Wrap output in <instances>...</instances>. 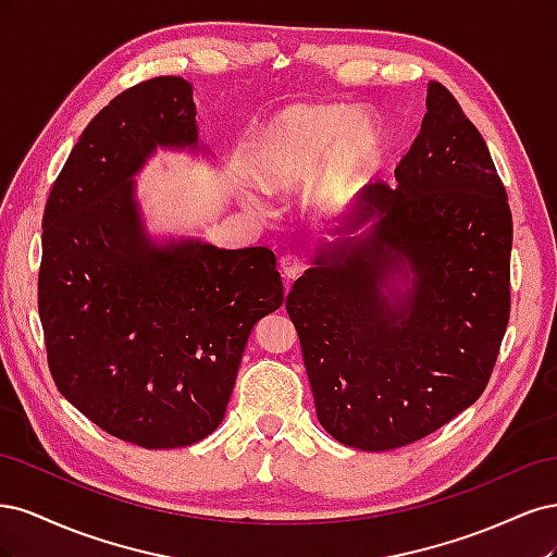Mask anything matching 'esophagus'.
Listing matches in <instances>:
<instances>
[{"mask_svg": "<svg viewBox=\"0 0 557 557\" xmlns=\"http://www.w3.org/2000/svg\"><path fill=\"white\" fill-rule=\"evenodd\" d=\"M305 269H307V262L299 256H295V252H288V256L281 258V272L285 278H297L305 274Z\"/></svg>", "mask_w": 557, "mask_h": 557, "instance_id": "34e87169", "label": "esophagus"}]
</instances>
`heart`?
I'll return each instance as SVG.
<instances>
[{
  "label": "heart",
  "instance_id": "obj_1",
  "mask_svg": "<svg viewBox=\"0 0 557 557\" xmlns=\"http://www.w3.org/2000/svg\"><path fill=\"white\" fill-rule=\"evenodd\" d=\"M385 150L374 115L339 107H290L252 139L248 166L264 190H293L309 181L311 205L334 209L358 190Z\"/></svg>",
  "mask_w": 557,
  "mask_h": 557
}]
</instances>
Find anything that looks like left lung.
<instances>
[{"instance_id":"1","label":"left lung","mask_w":557,"mask_h":557,"mask_svg":"<svg viewBox=\"0 0 557 557\" xmlns=\"http://www.w3.org/2000/svg\"><path fill=\"white\" fill-rule=\"evenodd\" d=\"M395 181L367 185L285 299L320 425L360 450L413 444L471 407L511 311L507 190L442 83Z\"/></svg>"}]
</instances>
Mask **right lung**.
<instances>
[{
  "label": "right lung",
  "instance_id": "right-lung-1",
  "mask_svg": "<svg viewBox=\"0 0 557 557\" xmlns=\"http://www.w3.org/2000/svg\"><path fill=\"white\" fill-rule=\"evenodd\" d=\"M193 86L158 76L83 129L44 209L39 315L64 399L141 448H181L225 418L252 325L283 305L264 246L146 234L134 181L156 148H197Z\"/></svg>",
  "mask_w": 557,
  "mask_h": 557
}]
</instances>
